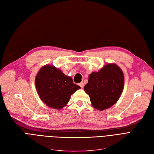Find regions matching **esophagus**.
I'll return each instance as SVG.
<instances>
[{
	"label": "esophagus",
	"mask_w": 154,
	"mask_h": 154,
	"mask_svg": "<svg viewBox=\"0 0 154 154\" xmlns=\"http://www.w3.org/2000/svg\"><path fill=\"white\" fill-rule=\"evenodd\" d=\"M79 86H81V88H84V82H81V83H79Z\"/></svg>",
	"instance_id": "esophagus-1"
}]
</instances>
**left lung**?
Returning <instances> with one entry per match:
<instances>
[{
    "label": "left lung",
    "mask_w": 154,
    "mask_h": 154,
    "mask_svg": "<svg viewBox=\"0 0 154 154\" xmlns=\"http://www.w3.org/2000/svg\"><path fill=\"white\" fill-rule=\"evenodd\" d=\"M124 74L116 64H107L98 72L89 76L84 91L89 96L93 106L104 110L114 105L122 94Z\"/></svg>",
    "instance_id": "obj_1"
}]
</instances>
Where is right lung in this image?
<instances>
[{
    "instance_id": "1",
    "label": "right lung",
    "mask_w": 154,
    "mask_h": 154,
    "mask_svg": "<svg viewBox=\"0 0 154 154\" xmlns=\"http://www.w3.org/2000/svg\"><path fill=\"white\" fill-rule=\"evenodd\" d=\"M35 86L44 103L58 110L68 103L72 94L81 89L73 84L72 77L51 65H45L38 71L35 77Z\"/></svg>"
}]
</instances>
